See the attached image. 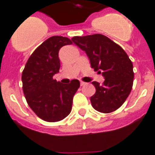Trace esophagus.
Listing matches in <instances>:
<instances>
[{
  "mask_svg": "<svg viewBox=\"0 0 155 155\" xmlns=\"http://www.w3.org/2000/svg\"><path fill=\"white\" fill-rule=\"evenodd\" d=\"M86 85V83L85 82H84V81H81V86H83V85Z\"/></svg>",
  "mask_w": 155,
  "mask_h": 155,
  "instance_id": "obj_1",
  "label": "esophagus"
}]
</instances>
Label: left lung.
<instances>
[{
    "mask_svg": "<svg viewBox=\"0 0 155 155\" xmlns=\"http://www.w3.org/2000/svg\"><path fill=\"white\" fill-rule=\"evenodd\" d=\"M71 40L88 56L91 68L103 75V84L93 81L96 93L91 97L96 111L109 113L118 109L129 96L134 83L133 63L126 52L107 37L93 34Z\"/></svg>",
    "mask_w": 155,
    "mask_h": 155,
    "instance_id": "8db88e82",
    "label": "left lung"
}]
</instances>
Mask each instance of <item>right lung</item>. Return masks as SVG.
Instances as JSON below:
<instances>
[{
    "label": "right lung",
    "mask_w": 155,
    "mask_h": 155,
    "mask_svg": "<svg viewBox=\"0 0 155 155\" xmlns=\"http://www.w3.org/2000/svg\"><path fill=\"white\" fill-rule=\"evenodd\" d=\"M71 44L65 37L48 38L29 57L22 71V89L28 104L46 122H59L70 114L73 97L80 87L78 80L62 84L53 78L59 72V49Z\"/></svg>",
    "instance_id": "add662e5"
}]
</instances>
